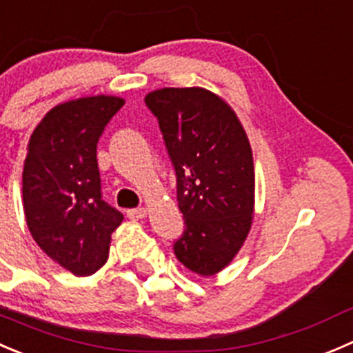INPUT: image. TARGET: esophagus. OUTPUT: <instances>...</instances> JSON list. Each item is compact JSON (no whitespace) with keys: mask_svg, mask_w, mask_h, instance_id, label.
Here are the masks:
<instances>
[{"mask_svg":"<svg viewBox=\"0 0 353 353\" xmlns=\"http://www.w3.org/2000/svg\"><path fill=\"white\" fill-rule=\"evenodd\" d=\"M127 216H128V218H130V219H135V221H137V219H144L145 216H148V209H145V208L128 209Z\"/></svg>","mask_w":353,"mask_h":353,"instance_id":"1","label":"esophagus"}]
</instances>
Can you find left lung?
<instances>
[{
  "instance_id": "1",
  "label": "left lung",
  "mask_w": 353,
  "mask_h": 353,
  "mask_svg": "<svg viewBox=\"0 0 353 353\" xmlns=\"http://www.w3.org/2000/svg\"><path fill=\"white\" fill-rule=\"evenodd\" d=\"M145 104L158 118L176 175L185 230L176 259L201 276L232 263L254 214V159L235 111L201 87L154 90Z\"/></svg>"
}]
</instances>
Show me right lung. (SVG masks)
Masks as SVG:
<instances>
[{"label":"right lung","instance_id":"right-lung-1","mask_svg":"<svg viewBox=\"0 0 353 353\" xmlns=\"http://www.w3.org/2000/svg\"><path fill=\"white\" fill-rule=\"evenodd\" d=\"M125 101L92 96L58 104L29 142L22 195L37 245L75 276L96 273L108 259L111 233L123 214L103 201L96 149Z\"/></svg>","mask_w":353,"mask_h":353}]
</instances>
